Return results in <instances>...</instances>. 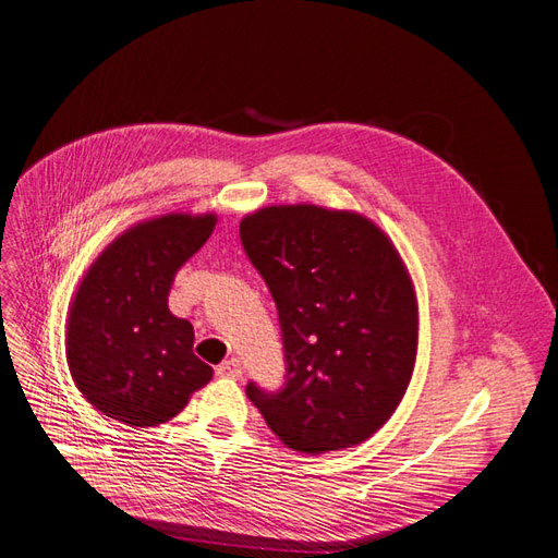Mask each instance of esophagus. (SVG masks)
Returning a JSON list of instances; mask_svg holds the SVG:
<instances>
[{"label":"esophagus","mask_w":558,"mask_h":558,"mask_svg":"<svg viewBox=\"0 0 558 558\" xmlns=\"http://www.w3.org/2000/svg\"><path fill=\"white\" fill-rule=\"evenodd\" d=\"M215 373H218L220 377H233V380H239V377L243 375L241 359H236V356L227 359V362H222L218 368H215Z\"/></svg>","instance_id":"obj_1"}]
</instances>
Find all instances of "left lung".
Wrapping results in <instances>:
<instances>
[{
  "label": "left lung",
  "mask_w": 558,
  "mask_h": 558,
  "mask_svg": "<svg viewBox=\"0 0 558 558\" xmlns=\"http://www.w3.org/2000/svg\"><path fill=\"white\" fill-rule=\"evenodd\" d=\"M247 259L271 292L284 383L247 399L299 452L366 440L397 410L417 352V303L391 241L356 213L268 206L241 222Z\"/></svg>",
  "instance_id": "obj_1"
}]
</instances>
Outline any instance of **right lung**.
<instances>
[{
	"instance_id": "add662e5",
	"label": "right lung",
	"mask_w": 558,
	"mask_h": 558,
	"mask_svg": "<svg viewBox=\"0 0 558 558\" xmlns=\"http://www.w3.org/2000/svg\"><path fill=\"white\" fill-rule=\"evenodd\" d=\"M215 229V215H165L124 231L89 266L71 303L66 362L83 397L130 426L175 417L213 368L194 329L169 313L173 278Z\"/></svg>"
}]
</instances>
